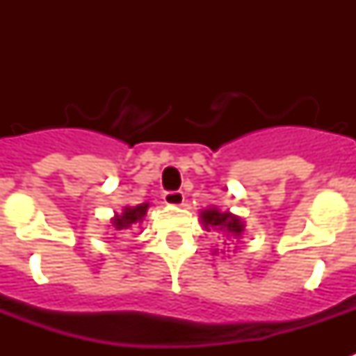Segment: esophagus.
<instances>
[{"mask_svg": "<svg viewBox=\"0 0 356 356\" xmlns=\"http://www.w3.org/2000/svg\"><path fill=\"white\" fill-rule=\"evenodd\" d=\"M162 200L164 203L170 207H181L184 203V194L181 190H175V192H166V194L162 195Z\"/></svg>", "mask_w": 356, "mask_h": 356, "instance_id": "obj_1", "label": "esophagus"}]
</instances>
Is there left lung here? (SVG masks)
<instances>
[{
    "label": "left lung",
    "mask_w": 356,
    "mask_h": 356,
    "mask_svg": "<svg viewBox=\"0 0 356 356\" xmlns=\"http://www.w3.org/2000/svg\"><path fill=\"white\" fill-rule=\"evenodd\" d=\"M200 220L203 223L205 231L222 233L227 240L229 238L240 240L242 234L245 233V223L242 222V218L229 211H220L218 207H207V209H203L200 212ZM214 253H218V249H214Z\"/></svg>",
    "instance_id": "left-lung-1"
}]
</instances>
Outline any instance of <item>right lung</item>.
Segmentation results:
<instances>
[{
    "mask_svg": "<svg viewBox=\"0 0 356 356\" xmlns=\"http://www.w3.org/2000/svg\"><path fill=\"white\" fill-rule=\"evenodd\" d=\"M149 203H140L136 207H123L122 212H114V216L111 218V225L108 227L113 231H129L134 225L142 223V220L147 214Z\"/></svg>",
    "mask_w": 356,
    "mask_h": 356,
    "instance_id": "add662e5",
    "label": "right lung"
}]
</instances>
